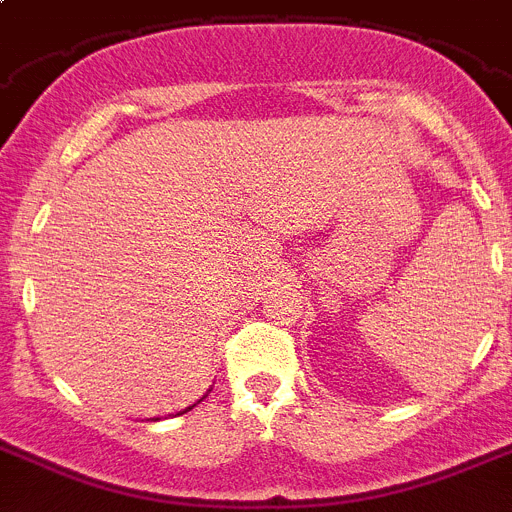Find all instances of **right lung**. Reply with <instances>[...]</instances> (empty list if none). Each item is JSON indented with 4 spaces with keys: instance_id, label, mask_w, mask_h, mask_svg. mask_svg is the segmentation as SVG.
<instances>
[{
    "instance_id": "1",
    "label": "right lung",
    "mask_w": 512,
    "mask_h": 512,
    "mask_svg": "<svg viewBox=\"0 0 512 512\" xmlns=\"http://www.w3.org/2000/svg\"><path fill=\"white\" fill-rule=\"evenodd\" d=\"M188 410H193V407H188ZM188 410H185V412H188Z\"/></svg>"
}]
</instances>
